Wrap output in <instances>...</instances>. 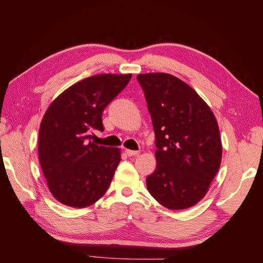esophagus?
Wrapping results in <instances>:
<instances>
[{
	"label": "esophagus",
	"mask_w": 263,
	"mask_h": 263,
	"mask_svg": "<svg viewBox=\"0 0 263 263\" xmlns=\"http://www.w3.org/2000/svg\"><path fill=\"white\" fill-rule=\"evenodd\" d=\"M126 154L128 157H133V156H137L139 155V151L137 150H129V149H126Z\"/></svg>",
	"instance_id": "34e87169"
}]
</instances>
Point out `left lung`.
Instances as JSON below:
<instances>
[{
	"instance_id": "obj_1",
	"label": "left lung",
	"mask_w": 263,
	"mask_h": 263,
	"mask_svg": "<svg viewBox=\"0 0 263 263\" xmlns=\"http://www.w3.org/2000/svg\"><path fill=\"white\" fill-rule=\"evenodd\" d=\"M153 121L157 166L149 193L169 210H184L205 196L221 160L213 112L192 87L168 73L138 74Z\"/></svg>"
}]
</instances>
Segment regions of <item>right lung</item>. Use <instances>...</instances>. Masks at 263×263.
<instances>
[{
	"instance_id": "1",
	"label": "right lung",
	"mask_w": 263,
	"mask_h": 263,
	"mask_svg": "<svg viewBox=\"0 0 263 263\" xmlns=\"http://www.w3.org/2000/svg\"><path fill=\"white\" fill-rule=\"evenodd\" d=\"M132 74H99L70 86L43 118L38 137L42 170L51 194L71 208L90 206L105 194L121 151L98 146L94 130H104L102 114L128 84Z\"/></svg>"
}]
</instances>
